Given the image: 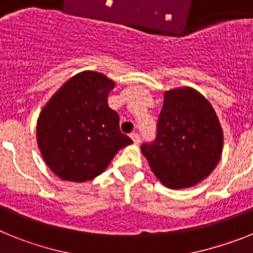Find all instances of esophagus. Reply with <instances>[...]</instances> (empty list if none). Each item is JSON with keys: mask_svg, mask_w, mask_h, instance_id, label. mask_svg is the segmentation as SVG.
Instances as JSON below:
<instances>
[{"mask_svg": "<svg viewBox=\"0 0 253 253\" xmlns=\"http://www.w3.org/2000/svg\"><path fill=\"white\" fill-rule=\"evenodd\" d=\"M130 137H131V139H133V142L135 143V144H138V143L140 142V135L138 133H131Z\"/></svg>", "mask_w": 253, "mask_h": 253, "instance_id": "esophagus-1", "label": "esophagus"}]
</instances>
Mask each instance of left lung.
Here are the masks:
<instances>
[{
    "instance_id": "left-lung-1",
    "label": "left lung",
    "mask_w": 253,
    "mask_h": 253,
    "mask_svg": "<svg viewBox=\"0 0 253 253\" xmlns=\"http://www.w3.org/2000/svg\"><path fill=\"white\" fill-rule=\"evenodd\" d=\"M140 149L165 186H194L220 160L222 126L213 106L198 91L190 87L167 91L156 139L143 143Z\"/></svg>"
}]
</instances>
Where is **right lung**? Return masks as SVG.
I'll return each instance as SVG.
<instances>
[{
  "mask_svg": "<svg viewBox=\"0 0 253 253\" xmlns=\"http://www.w3.org/2000/svg\"><path fill=\"white\" fill-rule=\"evenodd\" d=\"M115 84L97 72L73 76L40 113L37 139L58 177L84 182L105 171L131 139L120 131L119 115L107 104Z\"/></svg>",
  "mask_w": 253,
  "mask_h": 253,
  "instance_id": "1",
  "label": "right lung"
}]
</instances>
